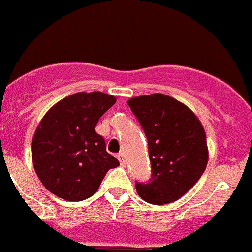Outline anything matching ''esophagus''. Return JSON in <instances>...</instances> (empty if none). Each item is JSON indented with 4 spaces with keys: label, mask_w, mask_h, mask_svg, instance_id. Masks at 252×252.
Masks as SVG:
<instances>
[{
    "label": "esophagus",
    "mask_w": 252,
    "mask_h": 252,
    "mask_svg": "<svg viewBox=\"0 0 252 252\" xmlns=\"http://www.w3.org/2000/svg\"><path fill=\"white\" fill-rule=\"evenodd\" d=\"M117 159H119V161H120V164H121V165H125V164H126V161H125L124 153L117 154Z\"/></svg>",
    "instance_id": "34e87169"
}]
</instances>
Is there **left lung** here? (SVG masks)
<instances>
[{
	"label": "left lung",
	"instance_id": "1",
	"mask_svg": "<svg viewBox=\"0 0 252 252\" xmlns=\"http://www.w3.org/2000/svg\"><path fill=\"white\" fill-rule=\"evenodd\" d=\"M127 104L148 139L151 178L136 183L137 194L149 203H171L197 183L208 162L206 132L186 104L154 93L128 99Z\"/></svg>",
	"mask_w": 252,
	"mask_h": 252
}]
</instances>
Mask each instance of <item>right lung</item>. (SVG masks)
Listing matches in <instances>:
<instances>
[{
	"label": "right lung",
	"mask_w": 252,
	"mask_h": 252,
	"mask_svg": "<svg viewBox=\"0 0 252 252\" xmlns=\"http://www.w3.org/2000/svg\"><path fill=\"white\" fill-rule=\"evenodd\" d=\"M116 103L103 92H78L55 103L32 137V164L49 192L69 202L98 190L107 171L120 165L95 132L99 117Z\"/></svg>",
	"instance_id": "right-lung-1"
}]
</instances>
